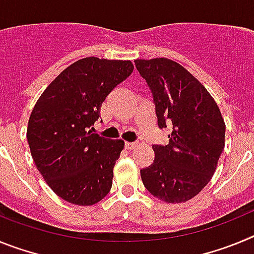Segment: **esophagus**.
I'll list each match as a JSON object with an SVG mask.
<instances>
[{
    "mask_svg": "<svg viewBox=\"0 0 254 254\" xmlns=\"http://www.w3.org/2000/svg\"><path fill=\"white\" fill-rule=\"evenodd\" d=\"M136 146H137L136 142H126V149L127 150H133Z\"/></svg>",
    "mask_w": 254,
    "mask_h": 254,
    "instance_id": "esophagus-1",
    "label": "esophagus"
}]
</instances>
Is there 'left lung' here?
Listing matches in <instances>:
<instances>
[{
	"instance_id": "obj_1",
	"label": "left lung",
	"mask_w": 254,
	"mask_h": 254,
	"mask_svg": "<svg viewBox=\"0 0 254 254\" xmlns=\"http://www.w3.org/2000/svg\"><path fill=\"white\" fill-rule=\"evenodd\" d=\"M134 66L151 90L158 126L172 128L168 145H152L154 163L140 170L142 183L164 202H186L214 176L225 123L205 86L179 64L154 58L136 60Z\"/></svg>"
}]
</instances>
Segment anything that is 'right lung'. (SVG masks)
Returning a JSON list of instances; mask_svg holds the SVG:
<instances>
[{
	"label": "right lung",
	"mask_w": 254,
	"mask_h": 254,
	"mask_svg": "<svg viewBox=\"0 0 254 254\" xmlns=\"http://www.w3.org/2000/svg\"><path fill=\"white\" fill-rule=\"evenodd\" d=\"M132 71L131 61H76L49 84L31 112L26 137L35 167L67 202L90 206L111 190L125 142L90 128L108 94Z\"/></svg>",
	"instance_id": "right-lung-1"
}]
</instances>
